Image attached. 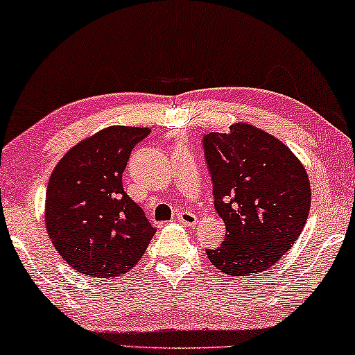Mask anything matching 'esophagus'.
I'll list each match as a JSON object with an SVG mask.
<instances>
[{
	"label": "esophagus",
	"mask_w": 355,
	"mask_h": 355,
	"mask_svg": "<svg viewBox=\"0 0 355 355\" xmlns=\"http://www.w3.org/2000/svg\"><path fill=\"white\" fill-rule=\"evenodd\" d=\"M177 221L185 224V226H193V224L198 223V218L195 216V214L191 213V211H180V213L177 214Z\"/></svg>",
	"instance_id": "esophagus-1"
}]
</instances>
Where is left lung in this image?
Listing matches in <instances>:
<instances>
[{"label":"left lung","instance_id":"1","mask_svg":"<svg viewBox=\"0 0 355 355\" xmlns=\"http://www.w3.org/2000/svg\"><path fill=\"white\" fill-rule=\"evenodd\" d=\"M214 208L226 224L218 249H206L223 273L249 277L284 257L302 234L311 206L306 170L284 142L236 123L203 136Z\"/></svg>","mask_w":355,"mask_h":355}]
</instances>
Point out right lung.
<instances>
[{
    "label": "right lung",
    "mask_w": 355,
    "mask_h": 355,
    "mask_svg": "<svg viewBox=\"0 0 355 355\" xmlns=\"http://www.w3.org/2000/svg\"><path fill=\"white\" fill-rule=\"evenodd\" d=\"M147 128L111 125L70 149L51 175L46 226L53 248L85 275L123 277L155 234L123 188V172Z\"/></svg>",
    "instance_id": "obj_1"
}]
</instances>
